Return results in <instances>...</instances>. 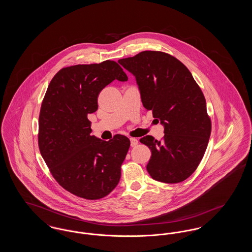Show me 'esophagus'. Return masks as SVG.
Masks as SVG:
<instances>
[{"mask_svg":"<svg viewBox=\"0 0 252 252\" xmlns=\"http://www.w3.org/2000/svg\"><path fill=\"white\" fill-rule=\"evenodd\" d=\"M138 140L137 139H135V138H130V145H131L132 147H135L137 144H138Z\"/></svg>","mask_w":252,"mask_h":252,"instance_id":"esophagus-1","label":"esophagus"}]
</instances>
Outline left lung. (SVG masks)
<instances>
[{"instance_id":"left-lung-1","label":"left lung","mask_w":252,"mask_h":252,"mask_svg":"<svg viewBox=\"0 0 252 252\" xmlns=\"http://www.w3.org/2000/svg\"><path fill=\"white\" fill-rule=\"evenodd\" d=\"M118 62L135 76L143 106L164 127L161 141L149 135L140 140L152 153L147 172L164 183L188 179L203 158L212 129L205 97L192 73L180 60L158 51Z\"/></svg>"}]
</instances>
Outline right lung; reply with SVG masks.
I'll return each instance as SVG.
<instances>
[{
  "label": "right lung",
  "instance_id": "add662e5",
  "mask_svg": "<svg viewBox=\"0 0 252 252\" xmlns=\"http://www.w3.org/2000/svg\"><path fill=\"white\" fill-rule=\"evenodd\" d=\"M113 80L127 81L115 61L63 68L51 80L38 118V147L53 177L65 190L91 200L108 195L119 183L130 146L124 135L108 142L91 135L88 114Z\"/></svg>",
  "mask_w": 252,
  "mask_h": 252
}]
</instances>
